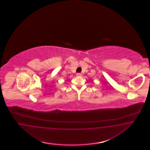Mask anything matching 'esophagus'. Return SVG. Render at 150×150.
I'll return each instance as SVG.
<instances>
[{
  "mask_svg": "<svg viewBox=\"0 0 150 150\" xmlns=\"http://www.w3.org/2000/svg\"><path fill=\"white\" fill-rule=\"evenodd\" d=\"M76 76H77V77H81V76H82V74H81V73H77L76 74Z\"/></svg>",
  "mask_w": 150,
  "mask_h": 150,
  "instance_id": "1",
  "label": "esophagus"
}]
</instances>
